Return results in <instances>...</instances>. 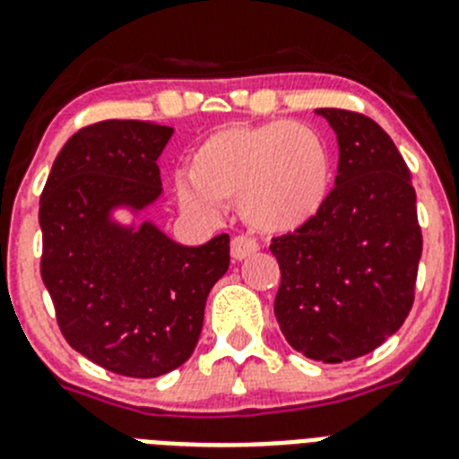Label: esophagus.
I'll return each mask as SVG.
<instances>
[{
    "label": "esophagus",
    "instance_id": "34e87169",
    "mask_svg": "<svg viewBox=\"0 0 459 459\" xmlns=\"http://www.w3.org/2000/svg\"><path fill=\"white\" fill-rule=\"evenodd\" d=\"M259 250L257 241H253V238L248 237H234L232 238V248H230V253H232V259H237V262H241V259L250 257V255H255Z\"/></svg>",
    "mask_w": 459,
    "mask_h": 459
}]
</instances>
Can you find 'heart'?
<instances>
[{"instance_id": "heart-1", "label": "heart", "mask_w": 459, "mask_h": 459, "mask_svg": "<svg viewBox=\"0 0 459 459\" xmlns=\"http://www.w3.org/2000/svg\"><path fill=\"white\" fill-rule=\"evenodd\" d=\"M333 158L315 128L291 119L234 124L209 133L190 153L188 177H177L181 209L200 218L238 202L243 221L266 234H290L324 209Z\"/></svg>"}]
</instances>
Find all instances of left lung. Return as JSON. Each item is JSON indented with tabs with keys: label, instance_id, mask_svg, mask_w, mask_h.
<instances>
[{
	"label": "left lung",
	"instance_id": "8db88e82",
	"mask_svg": "<svg viewBox=\"0 0 459 459\" xmlns=\"http://www.w3.org/2000/svg\"><path fill=\"white\" fill-rule=\"evenodd\" d=\"M338 137L335 188L317 216L273 238V312L296 351L322 363L370 354L413 303L423 237L411 174L388 133L350 109L319 108Z\"/></svg>",
	"mask_w": 459,
	"mask_h": 459
}]
</instances>
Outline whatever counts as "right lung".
Returning a JSON list of instances; mask_svg holds the SVG:
<instances>
[{"mask_svg":"<svg viewBox=\"0 0 459 459\" xmlns=\"http://www.w3.org/2000/svg\"><path fill=\"white\" fill-rule=\"evenodd\" d=\"M172 133L156 121L87 126L64 144L40 195V275L64 338L135 379L190 359L206 296L230 266L227 234L190 248L140 221L163 195L158 158Z\"/></svg>","mask_w":459,"mask_h":459,"instance_id":"obj_1","label":"right lung"}]
</instances>
